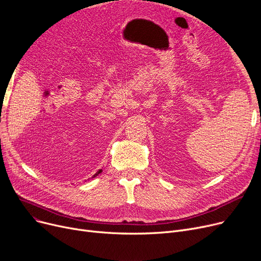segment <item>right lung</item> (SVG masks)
Listing matches in <instances>:
<instances>
[{
  "label": "right lung",
  "mask_w": 261,
  "mask_h": 261,
  "mask_svg": "<svg viewBox=\"0 0 261 261\" xmlns=\"http://www.w3.org/2000/svg\"><path fill=\"white\" fill-rule=\"evenodd\" d=\"M101 171H102V169H100V170H99V171H98V172H97V173H95V174H94V175H93V177H95V176H96V175H98V174H99V173H100V172H101Z\"/></svg>",
  "instance_id": "obj_1"
}]
</instances>
